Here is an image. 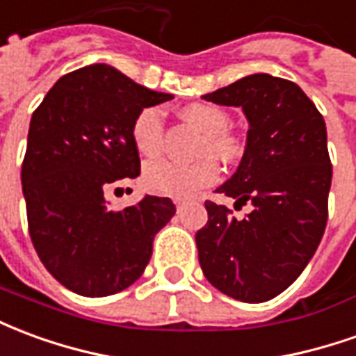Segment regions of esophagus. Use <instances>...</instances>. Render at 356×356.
<instances>
[{"instance_id":"1","label":"esophagus","mask_w":356,"mask_h":356,"mask_svg":"<svg viewBox=\"0 0 356 356\" xmlns=\"http://www.w3.org/2000/svg\"><path fill=\"white\" fill-rule=\"evenodd\" d=\"M174 203H176V207H178V209H182V205L186 203V201H184V199H174Z\"/></svg>"}]
</instances>
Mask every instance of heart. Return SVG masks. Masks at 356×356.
I'll use <instances>...</instances> for the list:
<instances>
[{"instance_id": "obj_1", "label": "heart", "mask_w": 356, "mask_h": 356, "mask_svg": "<svg viewBox=\"0 0 356 356\" xmlns=\"http://www.w3.org/2000/svg\"><path fill=\"white\" fill-rule=\"evenodd\" d=\"M182 117L203 134L197 163H176V161H155L143 168V182L155 193L168 197H186L199 188L211 186L218 180L220 168L216 161L222 159L234 163L243 155V142L236 134L228 132L230 115L211 103H191L182 109ZM132 142L143 157L153 159L161 155L165 143V118L159 107H145L132 122Z\"/></svg>"}]
</instances>
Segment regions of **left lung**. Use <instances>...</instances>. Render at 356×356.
I'll list each match as a JSON object with an SVG mask.
<instances>
[{
	"instance_id": "left-lung-1",
	"label": "left lung",
	"mask_w": 356,
	"mask_h": 356,
	"mask_svg": "<svg viewBox=\"0 0 356 356\" xmlns=\"http://www.w3.org/2000/svg\"><path fill=\"white\" fill-rule=\"evenodd\" d=\"M203 97L241 107L249 120L241 165L216 193L253 211L236 218L226 205L205 201L209 220L195 234L199 264L222 293L263 303L299 278L326 230V124L299 86L270 74H251Z\"/></svg>"
}]
</instances>
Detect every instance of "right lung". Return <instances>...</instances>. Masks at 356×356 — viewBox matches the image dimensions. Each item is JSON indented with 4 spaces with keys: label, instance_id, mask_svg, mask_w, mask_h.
I'll list each match as a JSON object with an SVG mask.
<instances>
[{
    "label": "right lung",
    "instance_id": "add662e5",
    "mask_svg": "<svg viewBox=\"0 0 356 356\" xmlns=\"http://www.w3.org/2000/svg\"><path fill=\"white\" fill-rule=\"evenodd\" d=\"M168 99L109 65H92L59 78L32 115L21 170L30 239L74 293L107 297L132 286L155 234L176 213L170 199L147 193L122 211L105 203L107 188L142 172L136 115Z\"/></svg>",
    "mask_w": 356,
    "mask_h": 356
}]
</instances>
